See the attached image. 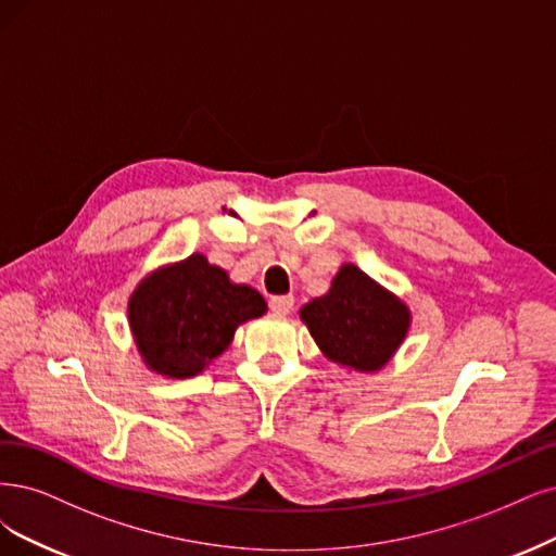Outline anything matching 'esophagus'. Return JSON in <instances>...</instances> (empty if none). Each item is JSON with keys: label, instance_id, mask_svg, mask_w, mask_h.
<instances>
[{"label": "esophagus", "instance_id": "obj_1", "mask_svg": "<svg viewBox=\"0 0 556 556\" xmlns=\"http://www.w3.org/2000/svg\"><path fill=\"white\" fill-rule=\"evenodd\" d=\"M293 309V295H277V298H270V312L277 314V316H286L291 314Z\"/></svg>", "mask_w": 556, "mask_h": 556}]
</instances>
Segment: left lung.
<instances>
[{"mask_svg": "<svg viewBox=\"0 0 556 556\" xmlns=\"http://www.w3.org/2000/svg\"><path fill=\"white\" fill-rule=\"evenodd\" d=\"M300 318L327 359L374 374L394 357L413 316L394 293L345 263L330 291L306 302Z\"/></svg>", "mask_w": 556, "mask_h": 556, "instance_id": "1", "label": "left lung"}]
</instances>
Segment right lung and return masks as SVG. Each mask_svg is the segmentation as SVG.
I'll return each mask as SVG.
<instances>
[{"label": "right lung", "mask_w": 556, "mask_h": 556, "mask_svg": "<svg viewBox=\"0 0 556 556\" xmlns=\"http://www.w3.org/2000/svg\"><path fill=\"white\" fill-rule=\"evenodd\" d=\"M265 312L258 291L233 283L203 254L151 273L128 302L130 330L143 364L176 380L199 376L231 345L238 325Z\"/></svg>", "instance_id": "1"}]
</instances>
